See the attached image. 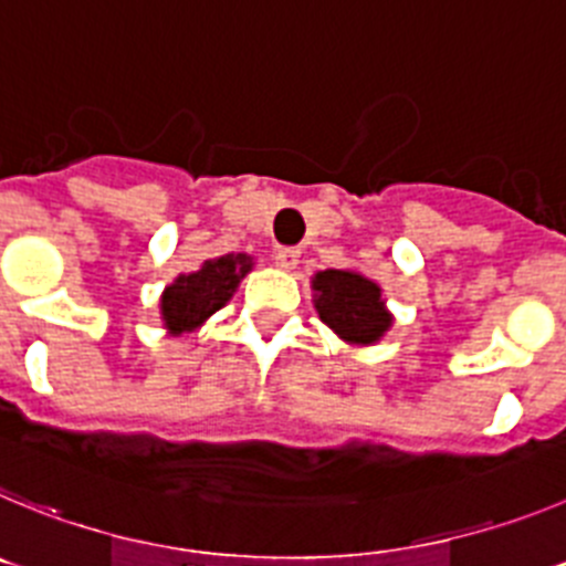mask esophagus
Wrapping results in <instances>:
<instances>
[{"instance_id": "34e87169", "label": "esophagus", "mask_w": 566, "mask_h": 566, "mask_svg": "<svg viewBox=\"0 0 566 566\" xmlns=\"http://www.w3.org/2000/svg\"><path fill=\"white\" fill-rule=\"evenodd\" d=\"M298 256H302V251H298V248H279L276 264L282 268V271H293L295 264H298Z\"/></svg>"}]
</instances>
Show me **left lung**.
<instances>
[{
    "label": "left lung",
    "instance_id": "1",
    "mask_svg": "<svg viewBox=\"0 0 566 566\" xmlns=\"http://www.w3.org/2000/svg\"><path fill=\"white\" fill-rule=\"evenodd\" d=\"M313 290L321 321L344 340L371 344L389 329L391 315L380 302V287L360 273L321 271Z\"/></svg>",
    "mask_w": 566,
    "mask_h": 566
}]
</instances>
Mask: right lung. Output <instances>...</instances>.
Segmentation results:
<instances>
[{
    "mask_svg": "<svg viewBox=\"0 0 566 566\" xmlns=\"http://www.w3.org/2000/svg\"><path fill=\"white\" fill-rule=\"evenodd\" d=\"M251 271V256H220L208 259L197 273L177 279L163 293V321L171 333L200 327L208 315L226 307V302L237 290L239 279Z\"/></svg>",
    "mask_w": 566,
    "mask_h": 566,
    "instance_id": "obj_1",
    "label": "right lung"
}]
</instances>
